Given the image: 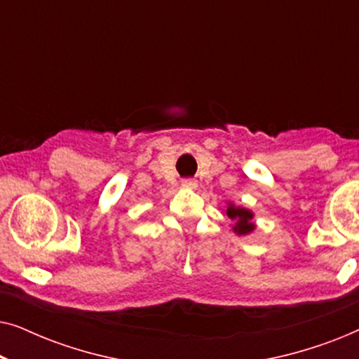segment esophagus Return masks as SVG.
Returning <instances> with one entry per match:
<instances>
[{"label":"esophagus","instance_id":"obj_1","mask_svg":"<svg viewBox=\"0 0 359 359\" xmlns=\"http://www.w3.org/2000/svg\"><path fill=\"white\" fill-rule=\"evenodd\" d=\"M183 186H184V188H189V189H196V188H198V181H196V180H183Z\"/></svg>","mask_w":359,"mask_h":359}]
</instances>
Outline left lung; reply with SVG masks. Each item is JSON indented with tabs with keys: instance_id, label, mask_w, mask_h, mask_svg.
Instances as JSON below:
<instances>
[{
	"instance_id": "left-lung-1",
	"label": "left lung",
	"mask_w": 359,
	"mask_h": 359,
	"mask_svg": "<svg viewBox=\"0 0 359 359\" xmlns=\"http://www.w3.org/2000/svg\"><path fill=\"white\" fill-rule=\"evenodd\" d=\"M227 215L235 222L233 232L237 235H248L255 230V224L252 222L253 212L250 209L240 208V205H233L230 203L227 208Z\"/></svg>"
}]
</instances>
